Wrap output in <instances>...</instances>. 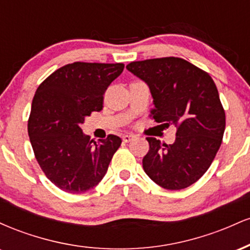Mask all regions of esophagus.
<instances>
[{
  "mask_svg": "<svg viewBox=\"0 0 250 250\" xmlns=\"http://www.w3.org/2000/svg\"><path fill=\"white\" fill-rule=\"evenodd\" d=\"M134 137H135V135L125 134V135H123V136H122V140H123V142H129V141H131Z\"/></svg>",
  "mask_w": 250,
  "mask_h": 250,
  "instance_id": "34e87169",
  "label": "esophagus"
}]
</instances>
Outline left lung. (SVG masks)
Wrapping results in <instances>:
<instances>
[{
  "label": "left lung",
  "instance_id": "1",
  "mask_svg": "<svg viewBox=\"0 0 250 250\" xmlns=\"http://www.w3.org/2000/svg\"><path fill=\"white\" fill-rule=\"evenodd\" d=\"M127 69L150 89L157 123L176 127L173 145L147 137L146 174L162 188L180 190L203 176L222 143L226 114L207 71L180 57L130 62Z\"/></svg>",
  "mask_w": 250,
  "mask_h": 250
}]
</instances>
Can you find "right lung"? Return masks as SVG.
<instances>
[{"instance_id": "right-lung-1", "label": "right lung", "mask_w": 250, "mask_h": 250, "mask_svg": "<svg viewBox=\"0 0 250 250\" xmlns=\"http://www.w3.org/2000/svg\"><path fill=\"white\" fill-rule=\"evenodd\" d=\"M123 68V63H69L37 88L28 134L42 171L63 191L81 194L99 185L121 146L122 140L111 134L90 140L81 125L93 111L102 110L103 95Z\"/></svg>"}]
</instances>
